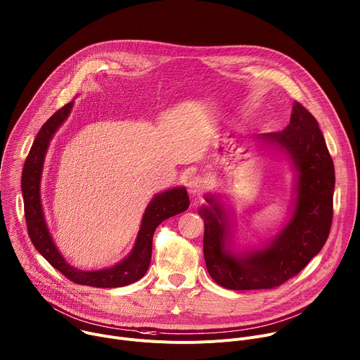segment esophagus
Segmentation results:
<instances>
[{
	"label": "esophagus",
	"mask_w": 360,
	"mask_h": 360,
	"mask_svg": "<svg viewBox=\"0 0 360 360\" xmlns=\"http://www.w3.org/2000/svg\"><path fill=\"white\" fill-rule=\"evenodd\" d=\"M206 187H207V181L200 176L191 177L187 183V188L193 195H200L206 190Z\"/></svg>",
	"instance_id": "obj_1"
}]
</instances>
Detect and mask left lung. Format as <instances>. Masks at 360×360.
<instances>
[{
    "instance_id": "left-lung-1",
    "label": "left lung",
    "mask_w": 360,
    "mask_h": 360,
    "mask_svg": "<svg viewBox=\"0 0 360 360\" xmlns=\"http://www.w3.org/2000/svg\"><path fill=\"white\" fill-rule=\"evenodd\" d=\"M260 150L288 157L295 173L289 220L259 248L236 250L230 213L219 194H206L203 252L213 281L230 290L271 289L296 276L325 246L333 217L335 166L316 118L293 103L290 123L252 139Z\"/></svg>"
}]
</instances>
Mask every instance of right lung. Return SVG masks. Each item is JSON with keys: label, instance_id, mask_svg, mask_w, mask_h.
Returning a JSON list of instances; mask_svg holds the SVG:
<instances>
[{"label": "right lung", "instance_id": "1", "mask_svg": "<svg viewBox=\"0 0 360 360\" xmlns=\"http://www.w3.org/2000/svg\"><path fill=\"white\" fill-rule=\"evenodd\" d=\"M72 105L74 101L65 104L47 120L44 126L39 129L25 160L21 177V190L24 197L28 236L38 253L54 269L70 278L71 282L104 289L127 286L141 278L150 266L153 234L155 227L163 220L186 212L190 206L188 194L183 186L157 193L144 210L140 230L131 252L117 264L100 270H79L67 263L57 249L47 227L41 203V177L50 143L57 130L68 118Z\"/></svg>", "mask_w": 360, "mask_h": 360}]
</instances>
